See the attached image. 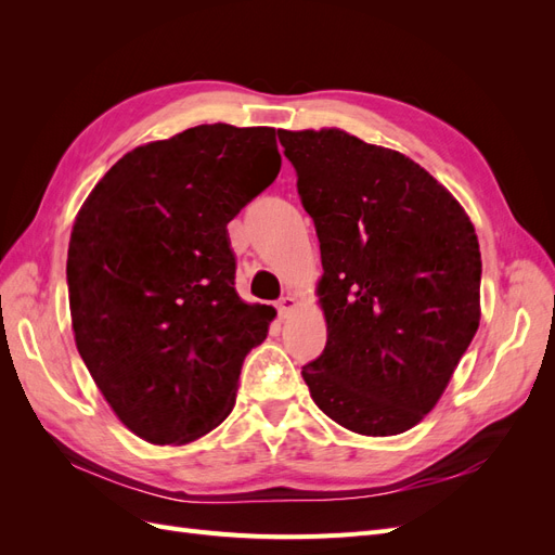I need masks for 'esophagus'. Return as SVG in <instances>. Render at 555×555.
I'll list each match as a JSON object with an SVG mask.
<instances>
[{
	"label": "esophagus",
	"mask_w": 555,
	"mask_h": 555,
	"mask_svg": "<svg viewBox=\"0 0 555 555\" xmlns=\"http://www.w3.org/2000/svg\"><path fill=\"white\" fill-rule=\"evenodd\" d=\"M294 308H296L294 296H282V298L278 300V317H280V319L289 317V312H292Z\"/></svg>",
	"instance_id": "34e87169"
}]
</instances>
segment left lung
<instances>
[{
  "label": "left lung",
  "mask_w": 555,
  "mask_h": 555,
  "mask_svg": "<svg viewBox=\"0 0 555 555\" xmlns=\"http://www.w3.org/2000/svg\"><path fill=\"white\" fill-rule=\"evenodd\" d=\"M312 217L328 338L304 365L333 422L384 438L435 408L479 326L481 255L465 210L410 157L340 129L278 131Z\"/></svg>",
  "instance_id": "left-lung-1"
}]
</instances>
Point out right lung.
Segmentation results:
<instances>
[{
	"instance_id": "1",
	"label": "right lung",
	"mask_w": 555,
	"mask_h": 555,
	"mask_svg": "<svg viewBox=\"0 0 555 555\" xmlns=\"http://www.w3.org/2000/svg\"><path fill=\"white\" fill-rule=\"evenodd\" d=\"M275 129L198 125L131 150L69 241L76 347L120 422L153 444L220 426L275 310L233 289L227 224L280 173Z\"/></svg>"
}]
</instances>
